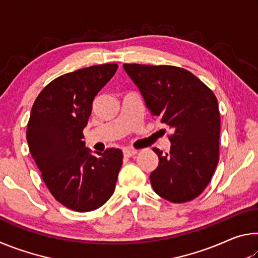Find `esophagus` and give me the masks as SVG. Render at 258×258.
I'll return each instance as SVG.
<instances>
[{
	"label": "esophagus",
	"instance_id": "34e87169",
	"mask_svg": "<svg viewBox=\"0 0 258 258\" xmlns=\"http://www.w3.org/2000/svg\"><path fill=\"white\" fill-rule=\"evenodd\" d=\"M137 149H130V148H126V149L123 150V154L125 157H132L134 155H137Z\"/></svg>",
	"mask_w": 258,
	"mask_h": 258
}]
</instances>
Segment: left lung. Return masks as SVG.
<instances>
[{"label": "left lung", "instance_id": "1", "mask_svg": "<svg viewBox=\"0 0 258 258\" xmlns=\"http://www.w3.org/2000/svg\"><path fill=\"white\" fill-rule=\"evenodd\" d=\"M154 119L171 127V149L154 150L159 164L150 174L161 198L181 204L197 198L215 172L220 155L221 117L215 94L186 69L124 63Z\"/></svg>", "mask_w": 258, "mask_h": 258}]
</instances>
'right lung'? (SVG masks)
<instances>
[{
  "label": "right lung",
  "mask_w": 258,
  "mask_h": 258,
  "mask_svg": "<svg viewBox=\"0 0 258 258\" xmlns=\"http://www.w3.org/2000/svg\"><path fill=\"white\" fill-rule=\"evenodd\" d=\"M117 68V63L98 64L61 75L33 104L26 131L30 155L51 195L72 211H94L115 190L123 152L108 148L99 157L90 155L83 130L95 95Z\"/></svg>",
  "instance_id": "obj_1"
}]
</instances>
